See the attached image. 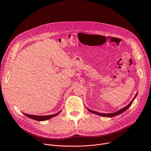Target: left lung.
I'll return each mask as SVG.
<instances>
[{
  "label": "left lung",
  "mask_w": 151,
  "mask_h": 151,
  "mask_svg": "<svg viewBox=\"0 0 151 151\" xmlns=\"http://www.w3.org/2000/svg\"><path fill=\"white\" fill-rule=\"evenodd\" d=\"M137 95V93H136L135 97H134V99L132 100V101L130 102V104H128L127 106H126L125 107H124V108L120 109L119 111H118V112H115V113H111V114H101V113H99V112H95V111H91V110H90V109H88V108H87V109H88V111H89L90 112H92V113H93V114H97V115L102 116H104V117H114V116H116V115H119V114H122V112H124V111H125L127 109H128V107H130V106L132 105V104L133 103V102L134 99L136 97Z\"/></svg>",
  "instance_id": "obj_1"
}]
</instances>
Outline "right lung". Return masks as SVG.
I'll use <instances>...</instances> for the list:
<instances>
[{"label": "right lung", "instance_id": "obj_1", "mask_svg": "<svg viewBox=\"0 0 151 151\" xmlns=\"http://www.w3.org/2000/svg\"><path fill=\"white\" fill-rule=\"evenodd\" d=\"M61 111H60L59 112L55 114H53V115H45V116H37V115H29V114H27L25 113H23L26 116L33 119L34 120H36V121H45L47 119H49L52 117H54L57 115H58Z\"/></svg>", "mask_w": 151, "mask_h": 151}]
</instances>
